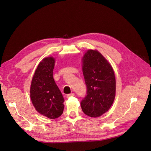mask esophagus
Listing matches in <instances>:
<instances>
[{"mask_svg":"<svg viewBox=\"0 0 151 151\" xmlns=\"http://www.w3.org/2000/svg\"><path fill=\"white\" fill-rule=\"evenodd\" d=\"M74 95H75V93H69L68 95H67V97L69 98L70 97H73V96H74Z\"/></svg>","mask_w":151,"mask_h":151,"instance_id":"1","label":"esophagus"}]
</instances>
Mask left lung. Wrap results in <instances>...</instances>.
<instances>
[{
    "label": "left lung",
    "instance_id": "left-lung-1",
    "mask_svg": "<svg viewBox=\"0 0 151 151\" xmlns=\"http://www.w3.org/2000/svg\"><path fill=\"white\" fill-rule=\"evenodd\" d=\"M82 72L87 88L81 104L83 112L97 117L106 112L115 96V78L110 64L97 50H89L82 59Z\"/></svg>",
    "mask_w": 151,
    "mask_h": 151
}]
</instances>
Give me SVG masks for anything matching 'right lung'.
<instances>
[{
	"label": "right lung",
	"mask_w": 151,
	"mask_h": 151,
	"mask_svg": "<svg viewBox=\"0 0 151 151\" xmlns=\"http://www.w3.org/2000/svg\"><path fill=\"white\" fill-rule=\"evenodd\" d=\"M54 58H44L38 65L32 81L30 98L36 110L49 119L63 114L64 99L53 78Z\"/></svg>",
	"instance_id": "right-lung-1"
}]
</instances>
